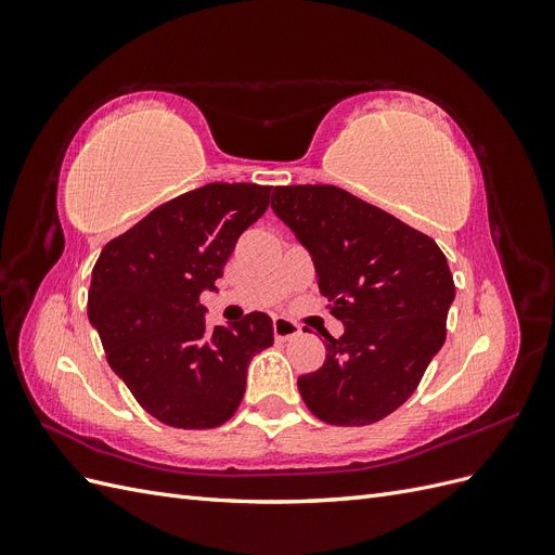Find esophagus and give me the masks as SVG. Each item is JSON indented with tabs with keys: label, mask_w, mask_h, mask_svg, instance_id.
Instances as JSON below:
<instances>
[{
	"label": "esophagus",
	"mask_w": 555,
	"mask_h": 555,
	"mask_svg": "<svg viewBox=\"0 0 555 555\" xmlns=\"http://www.w3.org/2000/svg\"><path fill=\"white\" fill-rule=\"evenodd\" d=\"M298 333H300L298 324L289 322V319H282V317L273 319V335H275V340H289V338H296Z\"/></svg>",
	"instance_id": "34e87169"
}]
</instances>
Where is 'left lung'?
<instances>
[{"label":"left lung","mask_w":555,"mask_h":555,"mask_svg":"<svg viewBox=\"0 0 555 555\" xmlns=\"http://www.w3.org/2000/svg\"><path fill=\"white\" fill-rule=\"evenodd\" d=\"M271 208L314 263L319 292L345 333L326 361L298 377L310 412L333 426H367L396 412L444 345L453 278L426 233L333 184L275 188Z\"/></svg>","instance_id":"1"}]
</instances>
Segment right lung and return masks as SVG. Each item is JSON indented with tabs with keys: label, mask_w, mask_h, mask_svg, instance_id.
I'll return each mask as SVG.
<instances>
[{
	"label": "right lung",
	"mask_w": 555,
	"mask_h": 555,
	"mask_svg": "<svg viewBox=\"0 0 555 555\" xmlns=\"http://www.w3.org/2000/svg\"><path fill=\"white\" fill-rule=\"evenodd\" d=\"M271 188L212 182L166 201L99 255L88 317L111 371L139 405L173 428H215L238 410L247 365L273 345V322L249 312L206 324L204 292L241 233L268 208Z\"/></svg>",
	"instance_id": "obj_1"
}]
</instances>
